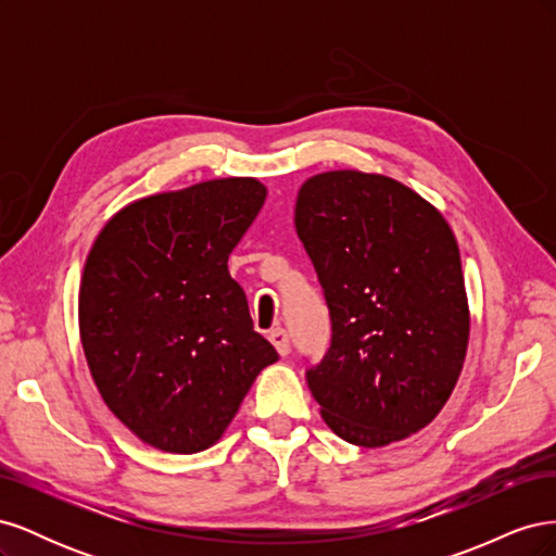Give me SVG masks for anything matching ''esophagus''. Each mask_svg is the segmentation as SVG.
Returning a JSON list of instances; mask_svg holds the SVG:
<instances>
[{
  "mask_svg": "<svg viewBox=\"0 0 556 556\" xmlns=\"http://www.w3.org/2000/svg\"><path fill=\"white\" fill-rule=\"evenodd\" d=\"M268 341L274 343V348L278 350V355L280 357H288L290 355V336H288V331L285 329H274L271 333H268Z\"/></svg>",
  "mask_w": 556,
  "mask_h": 556,
  "instance_id": "esophagus-1",
  "label": "esophagus"
}]
</instances>
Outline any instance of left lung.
Masks as SVG:
<instances>
[{
  "instance_id": "left-lung-1",
  "label": "left lung",
  "mask_w": 556,
  "mask_h": 556,
  "mask_svg": "<svg viewBox=\"0 0 556 556\" xmlns=\"http://www.w3.org/2000/svg\"><path fill=\"white\" fill-rule=\"evenodd\" d=\"M294 227L331 315V345L306 371L323 419L359 447L408 439L445 406L468 348L447 220L403 182L345 169L301 185Z\"/></svg>"
}]
</instances>
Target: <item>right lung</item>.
I'll return each mask as SVG.
<instances>
[{"instance_id": "add662e5", "label": "right lung", "mask_w": 556, "mask_h": 556, "mask_svg": "<svg viewBox=\"0 0 556 556\" xmlns=\"http://www.w3.org/2000/svg\"><path fill=\"white\" fill-rule=\"evenodd\" d=\"M264 199L257 178L204 180L131 201L92 243L78 292L83 352L109 410L146 445H215L278 359L227 268Z\"/></svg>"}]
</instances>
